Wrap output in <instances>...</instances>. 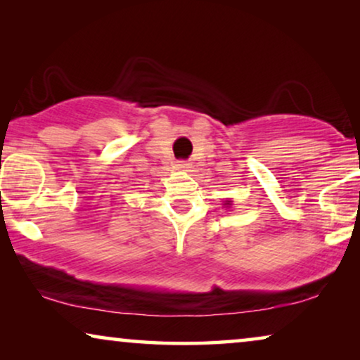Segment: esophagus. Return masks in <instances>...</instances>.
<instances>
[{
    "instance_id": "obj_1",
    "label": "esophagus",
    "mask_w": 360,
    "mask_h": 360,
    "mask_svg": "<svg viewBox=\"0 0 360 360\" xmlns=\"http://www.w3.org/2000/svg\"><path fill=\"white\" fill-rule=\"evenodd\" d=\"M175 167H176V169H180V170H188L190 169V164L186 160H179L175 164Z\"/></svg>"
}]
</instances>
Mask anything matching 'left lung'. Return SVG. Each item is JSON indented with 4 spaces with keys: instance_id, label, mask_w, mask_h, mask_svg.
I'll use <instances>...</instances> for the list:
<instances>
[{
    "instance_id": "1",
    "label": "left lung",
    "mask_w": 360,
    "mask_h": 360,
    "mask_svg": "<svg viewBox=\"0 0 360 360\" xmlns=\"http://www.w3.org/2000/svg\"><path fill=\"white\" fill-rule=\"evenodd\" d=\"M224 205H228V206H226V208H229V205H231V201H226V203Z\"/></svg>"
}]
</instances>
